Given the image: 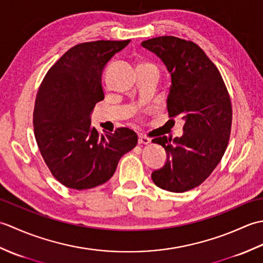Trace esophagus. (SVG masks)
Wrapping results in <instances>:
<instances>
[{
    "mask_svg": "<svg viewBox=\"0 0 263 263\" xmlns=\"http://www.w3.org/2000/svg\"><path fill=\"white\" fill-rule=\"evenodd\" d=\"M150 141V139L149 138H147V137H144V136H139V138H138V142L140 143V144H147V143H149Z\"/></svg>",
    "mask_w": 263,
    "mask_h": 263,
    "instance_id": "esophagus-1",
    "label": "esophagus"
}]
</instances>
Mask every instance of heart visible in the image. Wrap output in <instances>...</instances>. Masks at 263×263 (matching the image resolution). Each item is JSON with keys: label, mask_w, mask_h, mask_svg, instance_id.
<instances>
[{"label": "heart", "mask_w": 263, "mask_h": 263, "mask_svg": "<svg viewBox=\"0 0 263 263\" xmlns=\"http://www.w3.org/2000/svg\"><path fill=\"white\" fill-rule=\"evenodd\" d=\"M141 68H153L157 70V65L153 62H150V61H140V63H139V69Z\"/></svg>", "instance_id": "1"}]
</instances>
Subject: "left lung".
Listing matches in <instances>:
<instances>
[{"label": "left lung", "instance_id": "8db88e82", "mask_svg": "<svg viewBox=\"0 0 263 263\" xmlns=\"http://www.w3.org/2000/svg\"><path fill=\"white\" fill-rule=\"evenodd\" d=\"M163 61L172 77L167 97L170 117L185 121L181 138H155L166 164L153 172L158 187L185 192L199 186L219 164L231 136L233 110L219 70L197 44L174 36L141 43Z\"/></svg>", "mask_w": 263, "mask_h": 263}]
</instances>
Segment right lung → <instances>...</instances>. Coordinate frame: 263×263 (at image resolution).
<instances>
[{
	"instance_id": "obj_1",
	"label": "right lung",
	"mask_w": 263,
	"mask_h": 263,
	"mask_svg": "<svg viewBox=\"0 0 263 263\" xmlns=\"http://www.w3.org/2000/svg\"><path fill=\"white\" fill-rule=\"evenodd\" d=\"M127 41H96L71 47L39 86L33 108V132L44 161L64 186L87 190L113 176L119 160L137 146L127 127L99 135L90 114L104 99L102 73L106 63Z\"/></svg>"
}]
</instances>
